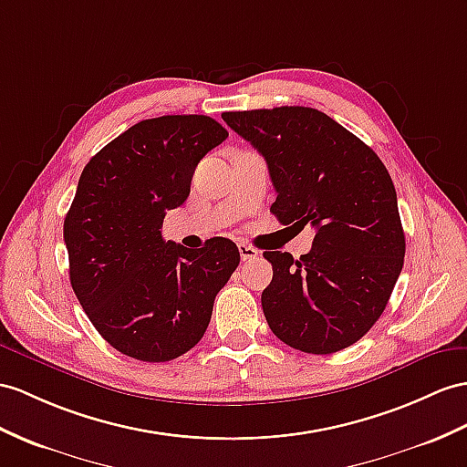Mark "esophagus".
Returning a JSON list of instances; mask_svg holds the SVG:
<instances>
[{"label":"esophagus","mask_w":467,"mask_h":467,"mask_svg":"<svg viewBox=\"0 0 467 467\" xmlns=\"http://www.w3.org/2000/svg\"><path fill=\"white\" fill-rule=\"evenodd\" d=\"M237 249H240V255H242V261H254L259 257V252L255 247L247 245V244H240L237 245Z\"/></svg>","instance_id":"obj_1"}]
</instances>
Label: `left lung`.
Listing matches in <instances>:
<instances>
[{
    "mask_svg": "<svg viewBox=\"0 0 467 467\" xmlns=\"http://www.w3.org/2000/svg\"><path fill=\"white\" fill-rule=\"evenodd\" d=\"M227 127L265 158L283 225H313L309 254L265 252L273 279L261 293L283 343L331 355L379 321L404 265L396 190L377 152L325 112L275 107L223 112Z\"/></svg>",
    "mask_w": 467,
    "mask_h": 467,
    "instance_id": "obj_1",
    "label": "left lung"
}]
</instances>
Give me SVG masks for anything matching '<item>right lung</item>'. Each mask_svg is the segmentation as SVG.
<instances>
[{
	"label": "right lung",
	"mask_w": 467,
	"mask_h": 467,
	"mask_svg": "<svg viewBox=\"0 0 467 467\" xmlns=\"http://www.w3.org/2000/svg\"><path fill=\"white\" fill-rule=\"evenodd\" d=\"M227 130L206 115L136 122L99 150L78 178L63 237L78 303L122 355L166 362L200 343L213 299L240 265L225 237L186 249L162 237L166 210Z\"/></svg>",
	"instance_id": "add662e5"
}]
</instances>
